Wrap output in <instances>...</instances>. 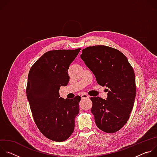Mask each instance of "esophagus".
<instances>
[{
	"label": "esophagus",
	"mask_w": 157,
	"mask_h": 157,
	"mask_svg": "<svg viewBox=\"0 0 157 157\" xmlns=\"http://www.w3.org/2000/svg\"><path fill=\"white\" fill-rule=\"evenodd\" d=\"M81 99H85V98H89V96L86 94H82L81 95Z\"/></svg>",
	"instance_id": "1"
}]
</instances>
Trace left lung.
Wrapping results in <instances>:
<instances>
[{
  "mask_svg": "<svg viewBox=\"0 0 157 157\" xmlns=\"http://www.w3.org/2000/svg\"><path fill=\"white\" fill-rule=\"evenodd\" d=\"M81 58L96 76L98 84L107 87V100L90 98L96 124L105 133H115L127 123L135 101L136 84L133 68L122 53L104 45L83 49Z\"/></svg>",
  "mask_w": 157,
  "mask_h": 157,
  "instance_id": "obj_1",
  "label": "left lung"
}]
</instances>
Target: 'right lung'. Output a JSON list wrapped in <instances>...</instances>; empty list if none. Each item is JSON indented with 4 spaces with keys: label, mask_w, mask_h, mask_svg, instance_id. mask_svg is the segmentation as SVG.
<instances>
[{
    "label": "right lung",
    "mask_w": 157,
    "mask_h": 157,
    "mask_svg": "<svg viewBox=\"0 0 157 157\" xmlns=\"http://www.w3.org/2000/svg\"><path fill=\"white\" fill-rule=\"evenodd\" d=\"M80 50L48 51L29 73L26 92L35 123L44 137L55 142L67 140L75 129L81 97L64 99L59 98V90L68 85L70 64Z\"/></svg>",
    "instance_id": "add662e5"
}]
</instances>
